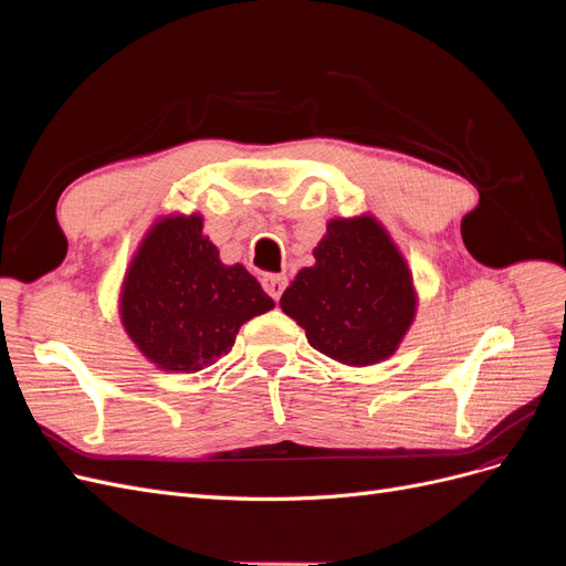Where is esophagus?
<instances>
[{
    "label": "esophagus",
    "instance_id": "1",
    "mask_svg": "<svg viewBox=\"0 0 566 566\" xmlns=\"http://www.w3.org/2000/svg\"><path fill=\"white\" fill-rule=\"evenodd\" d=\"M262 285H264V290L273 300H281L283 290L287 285V279L283 276V273H266V276L262 279Z\"/></svg>",
    "mask_w": 566,
    "mask_h": 566
}]
</instances>
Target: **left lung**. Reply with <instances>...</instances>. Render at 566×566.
<instances>
[{
  "mask_svg": "<svg viewBox=\"0 0 566 566\" xmlns=\"http://www.w3.org/2000/svg\"><path fill=\"white\" fill-rule=\"evenodd\" d=\"M314 264L285 287L281 310L314 349L364 368L399 349L418 312L406 256L373 214L335 217L314 248Z\"/></svg>",
  "mask_w": 566,
  "mask_h": 566,
  "instance_id": "left-lung-1",
  "label": "left lung"
}]
</instances>
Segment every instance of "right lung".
<instances>
[{"instance_id":"add662e5","label":"right lung","mask_w":566,"mask_h":566,"mask_svg":"<svg viewBox=\"0 0 566 566\" xmlns=\"http://www.w3.org/2000/svg\"><path fill=\"white\" fill-rule=\"evenodd\" d=\"M273 310L243 264H224L202 214H163L136 248L119 285L123 328L148 361L198 373L231 352L241 325Z\"/></svg>"}]
</instances>
